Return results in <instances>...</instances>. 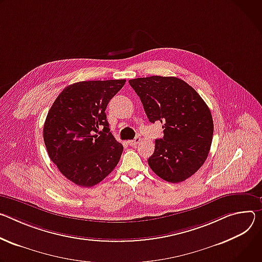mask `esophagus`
<instances>
[{
  "mask_svg": "<svg viewBox=\"0 0 262 262\" xmlns=\"http://www.w3.org/2000/svg\"><path fill=\"white\" fill-rule=\"evenodd\" d=\"M139 140H140V138H139L138 136H136L134 139H132V140H128V143L130 144L131 147H135L136 144L139 142Z\"/></svg>",
  "mask_w": 262,
  "mask_h": 262,
  "instance_id": "esophagus-1",
  "label": "esophagus"
}]
</instances>
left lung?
I'll use <instances>...</instances> for the list:
<instances>
[{"label":"left lung","instance_id":"left-lung-1","mask_svg":"<svg viewBox=\"0 0 262 262\" xmlns=\"http://www.w3.org/2000/svg\"><path fill=\"white\" fill-rule=\"evenodd\" d=\"M151 123L163 124L148 159L161 179L178 183L205 162L213 136L211 112L200 95L177 77L152 76L129 80Z\"/></svg>","mask_w":262,"mask_h":262}]
</instances>
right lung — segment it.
<instances>
[{
  "mask_svg": "<svg viewBox=\"0 0 262 262\" xmlns=\"http://www.w3.org/2000/svg\"><path fill=\"white\" fill-rule=\"evenodd\" d=\"M125 82L74 83L60 93L48 112L43 126L48 154L62 175L79 186L100 183L120 161L124 147L109 132L105 110Z\"/></svg>",
  "mask_w": 262,
  "mask_h": 262,
  "instance_id": "1",
  "label": "right lung"
}]
</instances>
